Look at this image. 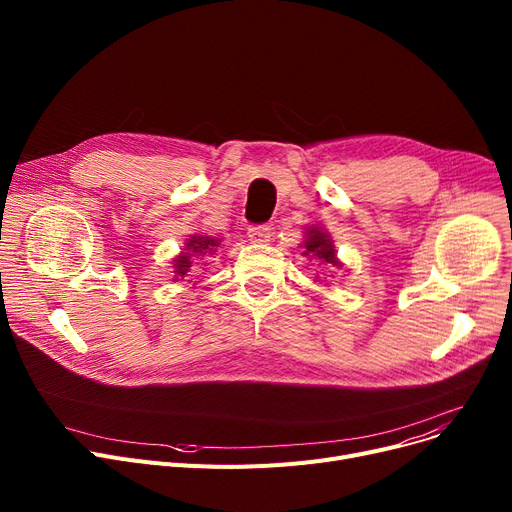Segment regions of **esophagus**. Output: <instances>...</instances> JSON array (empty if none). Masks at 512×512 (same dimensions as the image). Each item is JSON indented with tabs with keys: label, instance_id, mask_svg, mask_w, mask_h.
Wrapping results in <instances>:
<instances>
[{
	"label": "esophagus",
	"instance_id": "34e87169",
	"mask_svg": "<svg viewBox=\"0 0 512 512\" xmlns=\"http://www.w3.org/2000/svg\"><path fill=\"white\" fill-rule=\"evenodd\" d=\"M270 236H272V228L270 226H251L249 228V240L251 242H267L270 240Z\"/></svg>",
	"mask_w": 512,
	"mask_h": 512
}]
</instances>
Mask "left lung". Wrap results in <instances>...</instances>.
<instances>
[{
  "label": "left lung",
  "instance_id": "left-lung-1",
  "mask_svg": "<svg viewBox=\"0 0 512 512\" xmlns=\"http://www.w3.org/2000/svg\"><path fill=\"white\" fill-rule=\"evenodd\" d=\"M303 255H311L324 263H332L338 265L336 261V253H334V245L332 240L328 238V234L319 232L317 228L307 232V240H305V253Z\"/></svg>",
  "mask_w": 512,
  "mask_h": 512
}]
</instances>
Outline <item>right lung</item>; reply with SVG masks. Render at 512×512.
<instances>
[{
  "mask_svg": "<svg viewBox=\"0 0 512 512\" xmlns=\"http://www.w3.org/2000/svg\"><path fill=\"white\" fill-rule=\"evenodd\" d=\"M218 245H220V240H215L211 236H191V238H188L184 253L174 261L176 276L186 278L188 274H193L199 259H209L215 253V247H218Z\"/></svg>",
  "mask_w": 512,
  "mask_h": 512,
  "instance_id": "1",
  "label": "right lung"
}]
</instances>
